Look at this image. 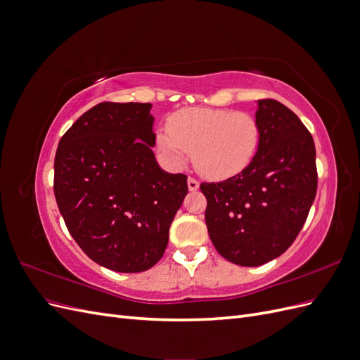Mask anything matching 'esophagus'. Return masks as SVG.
Returning a JSON list of instances; mask_svg holds the SVG:
<instances>
[{
  "mask_svg": "<svg viewBox=\"0 0 360 360\" xmlns=\"http://www.w3.org/2000/svg\"><path fill=\"white\" fill-rule=\"evenodd\" d=\"M188 188H189V191H191V192L198 191V188H200V181H198L197 179L189 177V179H188Z\"/></svg>",
  "mask_w": 360,
  "mask_h": 360,
  "instance_id": "1",
  "label": "esophagus"
}]
</instances>
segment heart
<instances>
[{"mask_svg": "<svg viewBox=\"0 0 360 360\" xmlns=\"http://www.w3.org/2000/svg\"><path fill=\"white\" fill-rule=\"evenodd\" d=\"M263 129L254 114L230 108H184L158 134V148L172 165L192 153L204 177L225 180L245 171L255 159Z\"/></svg>", "mask_w": 360, "mask_h": 360, "instance_id": "1", "label": "heart"}]
</instances>
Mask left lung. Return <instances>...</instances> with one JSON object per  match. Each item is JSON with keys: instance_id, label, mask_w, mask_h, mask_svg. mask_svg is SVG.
<instances>
[{"instance_id": "1", "label": "left lung", "mask_w": 360, "mask_h": 360, "mask_svg": "<svg viewBox=\"0 0 360 360\" xmlns=\"http://www.w3.org/2000/svg\"><path fill=\"white\" fill-rule=\"evenodd\" d=\"M263 138L255 159L234 177L201 183L205 224L225 259L255 267L284 254L296 240L317 193L312 135L275 99L258 101Z\"/></svg>"}]
</instances>
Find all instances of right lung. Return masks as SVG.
Wrapping results in <instances>:
<instances>
[{
  "label": "right lung",
  "mask_w": 360,
  "mask_h": 360,
  "mask_svg": "<svg viewBox=\"0 0 360 360\" xmlns=\"http://www.w3.org/2000/svg\"><path fill=\"white\" fill-rule=\"evenodd\" d=\"M151 103L102 102L60 139L53 193L75 242L122 274L153 267L188 193V176L162 171L153 155Z\"/></svg>",
  "instance_id": "obj_1"
}]
</instances>
